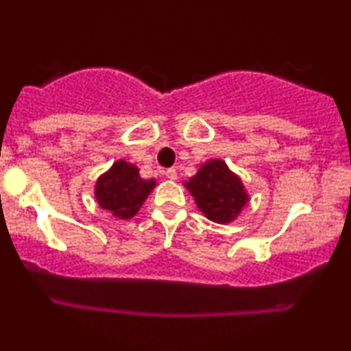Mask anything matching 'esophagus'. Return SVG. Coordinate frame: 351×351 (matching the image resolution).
Returning a JSON list of instances; mask_svg holds the SVG:
<instances>
[{
  "label": "esophagus",
  "instance_id": "1",
  "mask_svg": "<svg viewBox=\"0 0 351 351\" xmlns=\"http://www.w3.org/2000/svg\"><path fill=\"white\" fill-rule=\"evenodd\" d=\"M165 176H166L169 180H176V179H177V171L174 169V167H169V169L165 171Z\"/></svg>",
  "mask_w": 351,
  "mask_h": 351
}]
</instances>
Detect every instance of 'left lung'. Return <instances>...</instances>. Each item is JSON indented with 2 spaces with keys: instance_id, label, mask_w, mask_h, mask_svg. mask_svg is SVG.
<instances>
[{
  "instance_id": "8db88e82",
  "label": "left lung",
  "mask_w": 351,
  "mask_h": 351,
  "mask_svg": "<svg viewBox=\"0 0 351 351\" xmlns=\"http://www.w3.org/2000/svg\"><path fill=\"white\" fill-rule=\"evenodd\" d=\"M186 189L195 196L201 213L217 223L237 219L247 201L239 177L220 160H210L201 166L198 174L186 182Z\"/></svg>"
}]
</instances>
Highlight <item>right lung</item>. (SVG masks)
I'll return each mask as SVG.
<instances>
[{"instance_id":"1","label":"right lung","mask_w":351,"mask_h":351,"mask_svg":"<svg viewBox=\"0 0 351 351\" xmlns=\"http://www.w3.org/2000/svg\"><path fill=\"white\" fill-rule=\"evenodd\" d=\"M155 189V180L138 176L136 166L119 160L95 184V198L100 208L118 219H131Z\"/></svg>"}]
</instances>
